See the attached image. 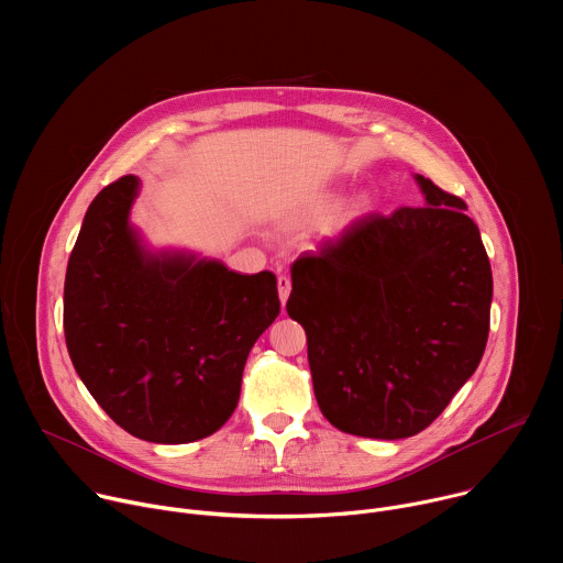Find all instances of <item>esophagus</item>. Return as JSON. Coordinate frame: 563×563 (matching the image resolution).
<instances>
[{
	"label": "esophagus",
	"mask_w": 563,
	"mask_h": 563,
	"mask_svg": "<svg viewBox=\"0 0 563 563\" xmlns=\"http://www.w3.org/2000/svg\"><path fill=\"white\" fill-rule=\"evenodd\" d=\"M289 294H291V280H289V276H278V296H280L283 307H285Z\"/></svg>",
	"instance_id": "1"
}]
</instances>
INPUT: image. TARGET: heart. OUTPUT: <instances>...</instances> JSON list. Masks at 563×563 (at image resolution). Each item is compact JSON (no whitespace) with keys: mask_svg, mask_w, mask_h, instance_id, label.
I'll return each instance as SVG.
<instances>
[{"mask_svg":"<svg viewBox=\"0 0 563 563\" xmlns=\"http://www.w3.org/2000/svg\"><path fill=\"white\" fill-rule=\"evenodd\" d=\"M343 205V194L341 191H328L323 196H318L309 209L300 216L302 222H320V220H328L330 216H334ZM376 209V202L369 194H363L354 200H350L343 209H341V216L334 224V233L341 235L345 233L347 229H352L354 224H358L361 220H365L367 216H372Z\"/></svg>","mask_w":563,"mask_h":563,"instance_id":"1","label":"heart"}]
</instances>
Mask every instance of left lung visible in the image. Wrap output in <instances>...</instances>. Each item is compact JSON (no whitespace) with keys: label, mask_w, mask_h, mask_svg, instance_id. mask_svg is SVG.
Wrapping results in <instances>:
<instances>
[{"label":"left lung","mask_w":563,"mask_h":563,"mask_svg":"<svg viewBox=\"0 0 563 563\" xmlns=\"http://www.w3.org/2000/svg\"><path fill=\"white\" fill-rule=\"evenodd\" d=\"M419 209L367 216L291 265L287 313L307 334L320 412L341 432L426 430L484 356L493 269L465 202L415 174Z\"/></svg>","instance_id":"left-lung-1"}]
</instances>
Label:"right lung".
Returning a JSON list of instances; mask_svg holds the SVG:
<instances>
[{
    "mask_svg": "<svg viewBox=\"0 0 563 563\" xmlns=\"http://www.w3.org/2000/svg\"><path fill=\"white\" fill-rule=\"evenodd\" d=\"M140 189L137 176H124L85 216L64 280L66 347L122 430L191 443L233 415L247 356L280 313L276 276L151 247L131 222Z\"/></svg>",
    "mask_w": 563,
    "mask_h": 563,
    "instance_id": "obj_1",
    "label": "right lung"
}]
</instances>
